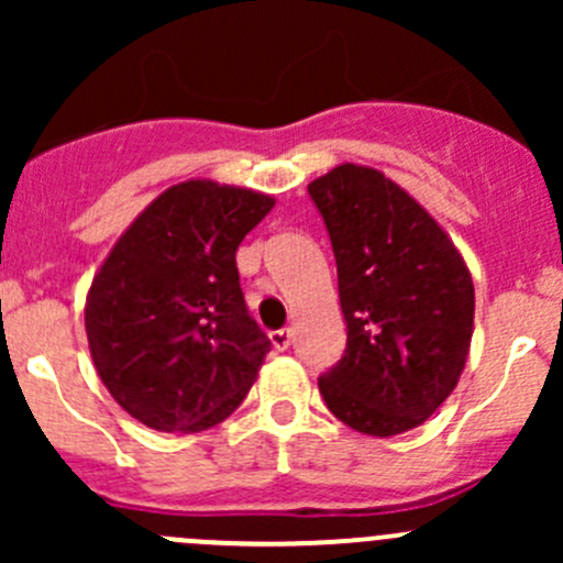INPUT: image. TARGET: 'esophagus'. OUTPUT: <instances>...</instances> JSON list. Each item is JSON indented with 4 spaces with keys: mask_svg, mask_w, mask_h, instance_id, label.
<instances>
[{
    "mask_svg": "<svg viewBox=\"0 0 563 563\" xmlns=\"http://www.w3.org/2000/svg\"><path fill=\"white\" fill-rule=\"evenodd\" d=\"M269 340L277 351H286L288 345H291V329H275V332L269 334Z\"/></svg>",
    "mask_w": 563,
    "mask_h": 563,
    "instance_id": "esophagus-1",
    "label": "esophagus"
}]
</instances>
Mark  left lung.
<instances>
[{
	"label": "left lung",
	"mask_w": 563,
	"mask_h": 563,
	"mask_svg": "<svg viewBox=\"0 0 563 563\" xmlns=\"http://www.w3.org/2000/svg\"><path fill=\"white\" fill-rule=\"evenodd\" d=\"M308 192L332 240L349 327L343 360L318 378L323 402L356 433L419 428L468 360V266L428 209L376 168L343 163Z\"/></svg>",
	"instance_id": "obj_1"
}]
</instances>
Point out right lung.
I'll list each match as a JSON object with an SVG mask.
<instances>
[{"label":"right lung","mask_w":563,"mask_h":563,"mask_svg":"<svg viewBox=\"0 0 563 563\" xmlns=\"http://www.w3.org/2000/svg\"><path fill=\"white\" fill-rule=\"evenodd\" d=\"M275 198L187 179L130 223L87 294L100 382L141 424L198 433L240 408L269 338L247 313L236 247Z\"/></svg>","instance_id":"add662e5"}]
</instances>
